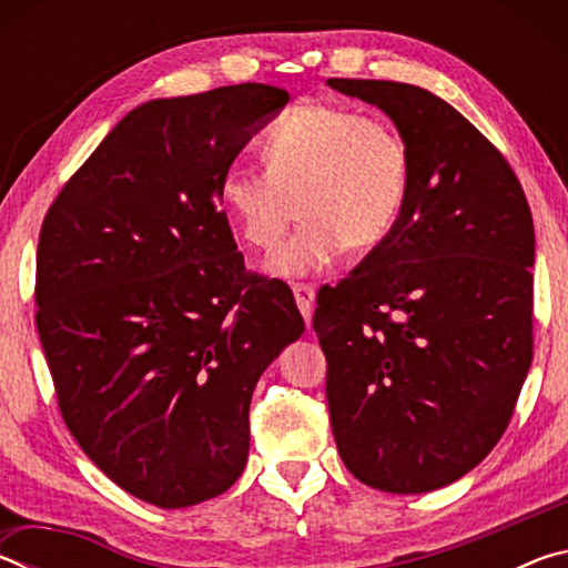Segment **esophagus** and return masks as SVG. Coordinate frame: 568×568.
<instances>
[{
  "mask_svg": "<svg viewBox=\"0 0 568 568\" xmlns=\"http://www.w3.org/2000/svg\"><path fill=\"white\" fill-rule=\"evenodd\" d=\"M293 295H295L297 307H301L305 323L311 325V318H313V303H315V287H313V285H293Z\"/></svg>",
  "mask_w": 568,
  "mask_h": 568,
  "instance_id": "34e87169",
  "label": "esophagus"
}]
</instances>
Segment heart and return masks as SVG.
Masks as SVG:
<instances>
[{
	"label": "heart",
	"instance_id": "obj_1",
	"mask_svg": "<svg viewBox=\"0 0 568 568\" xmlns=\"http://www.w3.org/2000/svg\"><path fill=\"white\" fill-rule=\"evenodd\" d=\"M265 172L230 168L220 203L247 245L271 250L297 215L303 225L265 261L281 281L331 265L343 247L386 240L406 205L410 152L398 130L338 104L287 110L261 142Z\"/></svg>",
	"mask_w": 568,
	"mask_h": 568
}]
</instances>
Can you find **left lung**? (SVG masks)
<instances>
[{
	"label": "left lung",
	"instance_id": "obj_1",
	"mask_svg": "<svg viewBox=\"0 0 568 568\" xmlns=\"http://www.w3.org/2000/svg\"><path fill=\"white\" fill-rule=\"evenodd\" d=\"M328 84L386 112L410 152L396 227L313 315L335 446L365 486L436 491L491 454L531 368V210L501 152L434 92Z\"/></svg>",
	"mask_w": 568,
	"mask_h": 568
}]
</instances>
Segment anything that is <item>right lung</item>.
<instances>
[{
    "label": "right lung",
    "instance_id": "add662e5",
    "mask_svg": "<svg viewBox=\"0 0 568 568\" xmlns=\"http://www.w3.org/2000/svg\"><path fill=\"white\" fill-rule=\"evenodd\" d=\"M287 100L247 82L140 104L42 223L37 331L62 418L145 504L235 484L255 383L305 331L293 293L245 271L217 192Z\"/></svg>",
    "mask_w": 568,
    "mask_h": 568
}]
</instances>
